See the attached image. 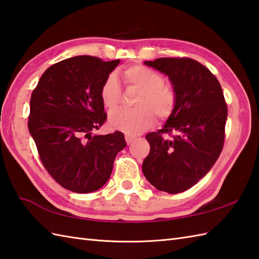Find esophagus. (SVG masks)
Wrapping results in <instances>:
<instances>
[{
    "label": "esophagus",
    "mask_w": 259,
    "mask_h": 259,
    "mask_svg": "<svg viewBox=\"0 0 259 259\" xmlns=\"http://www.w3.org/2000/svg\"><path fill=\"white\" fill-rule=\"evenodd\" d=\"M135 140V138H134V137H131V136H128V135H126L125 136V141H126V144H128V145H130L131 144V142H133Z\"/></svg>",
    "instance_id": "esophagus-1"
}]
</instances>
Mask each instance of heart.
Returning <instances> with one entry per match:
<instances>
[{
	"instance_id": "heart-1",
	"label": "heart",
	"mask_w": 259,
	"mask_h": 259,
	"mask_svg": "<svg viewBox=\"0 0 259 259\" xmlns=\"http://www.w3.org/2000/svg\"><path fill=\"white\" fill-rule=\"evenodd\" d=\"M122 78L128 87L141 90L135 101L136 109H120L110 114V124L124 134L136 136L144 133L155 121V113L159 120L172 114L177 103V95L171 87L164 83L161 74L141 64H134L122 71ZM100 97L104 107L113 110L121 98V87L117 76L109 74L103 81Z\"/></svg>"
}]
</instances>
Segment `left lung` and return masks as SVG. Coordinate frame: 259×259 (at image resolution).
Returning <instances> with one entry per match:
<instances>
[{"mask_svg": "<svg viewBox=\"0 0 259 259\" xmlns=\"http://www.w3.org/2000/svg\"><path fill=\"white\" fill-rule=\"evenodd\" d=\"M146 65L167 74L177 103L166 124L146 139L150 152L142 171L158 190L178 194L195 186L223 150L227 103L209 69L190 58H159Z\"/></svg>", "mask_w": 259, "mask_h": 259, "instance_id": "obj_1", "label": "left lung"}]
</instances>
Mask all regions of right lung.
Returning a JSON list of instances; mask_svg holds the SVG:
<instances>
[{
  "instance_id": "1",
  "label": "right lung",
  "mask_w": 259,
  "mask_h": 259,
  "mask_svg": "<svg viewBox=\"0 0 259 259\" xmlns=\"http://www.w3.org/2000/svg\"><path fill=\"white\" fill-rule=\"evenodd\" d=\"M120 60L79 56L51 65L30 101L29 131L47 171L78 194L107 183L115 156L126 146L120 131L92 136L107 121L100 89Z\"/></svg>"
}]
</instances>
